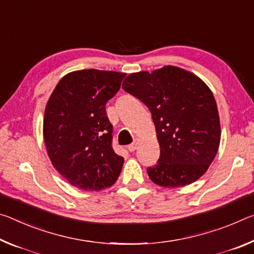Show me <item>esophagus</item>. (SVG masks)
<instances>
[{"label":"esophagus","mask_w":254,"mask_h":254,"mask_svg":"<svg viewBox=\"0 0 254 254\" xmlns=\"http://www.w3.org/2000/svg\"><path fill=\"white\" fill-rule=\"evenodd\" d=\"M137 145H138V142H137V139H136L134 143L130 144V145H128V147H127L128 151H129V152H134L135 149L137 148Z\"/></svg>","instance_id":"34e87169"}]
</instances>
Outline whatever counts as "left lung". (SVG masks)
<instances>
[{"label": "left lung", "mask_w": 254, "mask_h": 254, "mask_svg": "<svg viewBox=\"0 0 254 254\" xmlns=\"http://www.w3.org/2000/svg\"><path fill=\"white\" fill-rule=\"evenodd\" d=\"M123 89L146 106L156 128L161 153L147 168L155 185L177 188L198 180L217 154L221 124L210 89L177 66L129 74Z\"/></svg>", "instance_id": "left-lung-1"}]
</instances>
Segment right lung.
Returning a JSON list of instances; mask_svg holds the SVG:
<instances>
[{"label":"right lung","mask_w":254,"mask_h":254,"mask_svg":"<svg viewBox=\"0 0 254 254\" xmlns=\"http://www.w3.org/2000/svg\"><path fill=\"white\" fill-rule=\"evenodd\" d=\"M125 73L81 69L58 82L45 109L44 139L62 177L83 190L109 188L124 157L112 148L106 103L118 92Z\"/></svg>","instance_id":"obj_1"}]
</instances>
